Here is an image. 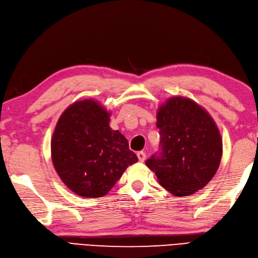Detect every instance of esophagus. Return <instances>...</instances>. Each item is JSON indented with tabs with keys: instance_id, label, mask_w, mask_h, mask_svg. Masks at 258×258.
<instances>
[{
	"instance_id": "34e87169",
	"label": "esophagus",
	"mask_w": 258,
	"mask_h": 258,
	"mask_svg": "<svg viewBox=\"0 0 258 258\" xmlns=\"http://www.w3.org/2000/svg\"><path fill=\"white\" fill-rule=\"evenodd\" d=\"M137 157H138V160H140V162H144L145 159H146V154H145L144 151H138Z\"/></svg>"
}]
</instances>
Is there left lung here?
<instances>
[{
  "label": "left lung",
  "mask_w": 258,
  "mask_h": 258,
  "mask_svg": "<svg viewBox=\"0 0 258 258\" xmlns=\"http://www.w3.org/2000/svg\"><path fill=\"white\" fill-rule=\"evenodd\" d=\"M160 153L146 166L174 196H188L206 186L221 161L222 140L213 117L184 97L168 99L158 110Z\"/></svg>",
  "instance_id": "obj_1"
}]
</instances>
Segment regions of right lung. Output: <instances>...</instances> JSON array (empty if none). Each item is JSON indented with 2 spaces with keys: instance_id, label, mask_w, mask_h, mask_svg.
I'll list each match as a JSON object with an SVG mask.
<instances>
[{
  "instance_id": "1",
  "label": "right lung",
  "mask_w": 258,
  "mask_h": 258,
  "mask_svg": "<svg viewBox=\"0 0 258 258\" xmlns=\"http://www.w3.org/2000/svg\"><path fill=\"white\" fill-rule=\"evenodd\" d=\"M109 117L100 103L86 99L71 104L57 121L52 162L63 183L78 196H104L138 161L124 135L110 127Z\"/></svg>"
}]
</instances>
